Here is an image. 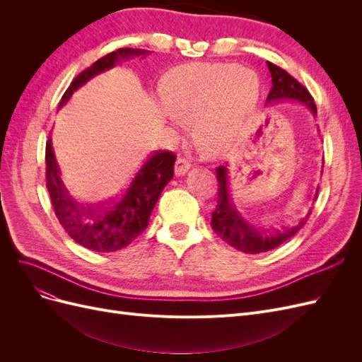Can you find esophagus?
<instances>
[{"mask_svg":"<svg viewBox=\"0 0 362 362\" xmlns=\"http://www.w3.org/2000/svg\"><path fill=\"white\" fill-rule=\"evenodd\" d=\"M190 166H192L190 161L181 157V158L177 160V163H175V173H177L178 177H182V175H185V173L189 172Z\"/></svg>","mask_w":362,"mask_h":362,"instance_id":"1","label":"esophagus"}]
</instances>
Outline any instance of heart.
<instances>
[{
  "instance_id": "1",
  "label": "heart",
  "mask_w": 362,
  "mask_h": 362,
  "mask_svg": "<svg viewBox=\"0 0 362 362\" xmlns=\"http://www.w3.org/2000/svg\"><path fill=\"white\" fill-rule=\"evenodd\" d=\"M169 115L196 122V139L211 157H225L243 140L261 95L258 75L228 63H192L172 69L160 86Z\"/></svg>"
}]
</instances>
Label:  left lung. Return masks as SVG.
<instances>
[{"label":"left lung","mask_w":362,"mask_h":362,"mask_svg":"<svg viewBox=\"0 0 362 362\" xmlns=\"http://www.w3.org/2000/svg\"><path fill=\"white\" fill-rule=\"evenodd\" d=\"M267 68L272 75V89L267 95V103H275L281 100H293L305 104L310 108L311 113L317 115V107L314 104L313 96L305 87L296 80L290 74L281 69L276 64L267 62ZM217 181H218V192H217V205L216 210L211 214V226L213 231L221 237L223 242L234 249L245 252V254H261V252H267L278 247L279 245L286 243L288 238H291L299 229L305 225L306 218L311 214L308 211L298 225L291 228H286L282 231H266V229H257L252 226L246 218L240 214L235 208L231 187H229V170L226 166H221L216 169ZM319 194V189L315 192L314 199Z\"/></svg>","instance_id":"left-lung-1"}]
</instances>
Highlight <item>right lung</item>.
<instances>
[{
  "mask_svg": "<svg viewBox=\"0 0 362 362\" xmlns=\"http://www.w3.org/2000/svg\"><path fill=\"white\" fill-rule=\"evenodd\" d=\"M149 51L120 48L96 60L71 83L62 96L59 108L66 104L75 90L95 75L115 68L120 60L146 57ZM175 154L158 151L141 163L125 187L107 202L86 205L69 194L60 178L59 163L52 149L51 137L47 141V189L60 225L75 243L95 252H115L128 246L145 231L149 216L163 189L173 178Z\"/></svg>",
  "mask_w": 362,
  "mask_h": 362,
  "instance_id": "1",
  "label": "right lung"
}]
</instances>
